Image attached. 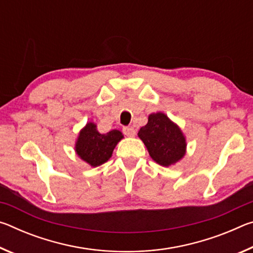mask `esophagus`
<instances>
[{
    "label": "esophagus",
    "mask_w": 253,
    "mask_h": 253,
    "mask_svg": "<svg viewBox=\"0 0 253 253\" xmlns=\"http://www.w3.org/2000/svg\"><path fill=\"white\" fill-rule=\"evenodd\" d=\"M123 132H124V134H125L126 136H129V137H131V136H135V134H136V130H135V128H134V127H131V126H126V127H124V128H123Z\"/></svg>",
    "instance_id": "esophagus-1"
}]
</instances>
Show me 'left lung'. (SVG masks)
<instances>
[{"label":"left lung","instance_id":"obj_1","mask_svg":"<svg viewBox=\"0 0 253 253\" xmlns=\"http://www.w3.org/2000/svg\"><path fill=\"white\" fill-rule=\"evenodd\" d=\"M149 155L162 166H169L185 155L186 142L177 125L163 113L152 114L138 131Z\"/></svg>","mask_w":253,"mask_h":253}]
</instances>
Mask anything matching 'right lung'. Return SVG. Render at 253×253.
Instances as JSON below:
<instances>
[{
    "mask_svg": "<svg viewBox=\"0 0 253 253\" xmlns=\"http://www.w3.org/2000/svg\"><path fill=\"white\" fill-rule=\"evenodd\" d=\"M122 138L123 134L117 129L100 134L95 124L88 123L80 131L76 143V152L81 160L96 168L109 160L115 146Z\"/></svg>",
    "mask_w": 253,
    "mask_h": 253,
    "instance_id": "add662e5",
    "label": "right lung"
}]
</instances>
